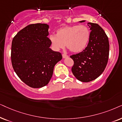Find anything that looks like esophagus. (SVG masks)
<instances>
[{"label":"esophagus","instance_id":"esophagus-1","mask_svg":"<svg viewBox=\"0 0 122 122\" xmlns=\"http://www.w3.org/2000/svg\"><path fill=\"white\" fill-rule=\"evenodd\" d=\"M68 57H69V56H68V55H67L65 54V53H63V54H62V57L64 58H67Z\"/></svg>","mask_w":122,"mask_h":122}]
</instances>
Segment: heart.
Returning <instances> with one entry per match:
<instances>
[{"mask_svg":"<svg viewBox=\"0 0 122 122\" xmlns=\"http://www.w3.org/2000/svg\"><path fill=\"white\" fill-rule=\"evenodd\" d=\"M90 38V31L85 25L65 26L58 29L56 35H51L50 41L53 48L62 49L66 43V47L75 53L80 52L85 49Z\"/></svg>","mask_w":122,"mask_h":122,"instance_id":"heart-1","label":"heart"}]
</instances>
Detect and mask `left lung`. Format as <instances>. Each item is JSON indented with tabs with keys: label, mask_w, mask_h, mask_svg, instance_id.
Returning a JSON list of instances; mask_svg holds the SVG:
<instances>
[{
	"label": "left lung",
	"mask_w": 122,
	"mask_h": 122,
	"mask_svg": "<svg viewBox=\"0 0 122 122\" xmlns=\"http://www.w3.org/2000/svg\"><path fill=\"white\" fill-rule=\"evenodd\" d=\"M87 25L91 32L87 47L81 52L70 56L74 61L73 75L77 80L85 82L95 80L103 73L109 53L108 38L103 29L97 23H88Z\"/></svg>",
	"instance_id": "1"
}]
</instances>
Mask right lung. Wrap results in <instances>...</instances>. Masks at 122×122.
<instances>
[{"instance_id": "add662e5", "label": "right lung", "mask_w": 122, "mask_h": 122, "mask_svg": "<svg viewBox=\"0 0 122 122\" xmlns=\"http://www.w3.org/2000/svg\"><path fill=\"white\" fill-rule=\"evenodd\" d=\"M48 28L46 24H30L18 32L12 41L13 68L20 80L33 88L47 85L54 66L62 58L61 53L50 48Z\"/></svg>"}]
</instances>
